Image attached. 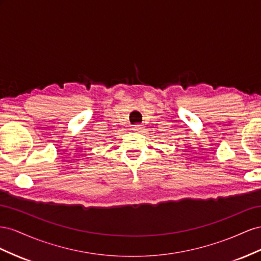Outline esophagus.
Returning a JSON list of instances; mask_svg holds the SVG:
<instances>
[{
	"label": "esophagus",
	"instance_id": "34e87169",
	"mask_svg": "<svg viewBox=\"0 0 261 261\" xmlns=\"http://www.w3.org/2000/svg\"><path fill=\"white\" fill-rule=\"evenodd\" d=\"M132 130L135 132L141 133V132L144 131V126L142 124H135V125H132Z\"/></svg>",
	"mask_w": 261,
	"mask_h": 261
}]
</instances>
